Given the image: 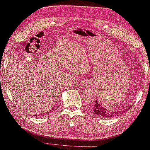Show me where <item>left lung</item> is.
<instances>
[{"label":"left lung","mask_w":150,"mask_h":150,"mask_svg":"<svg viewBox=\"0 0 150 150\" xmlns=\"http://www.w3.org/2000/svg\"><path fill=\"white\" fill-rule=\"evenodd\" d=\"M130 108H132V105L129 106L128 109H130ZM128 109L123 110L121 111H110L109 110L106 109L105 108L103 107L98 100H96L95 104L93 105V111L95 112V115H97L99 117H101V118H112V117L117 116V115L122 114L123 112H124L125 111L127 110Z\"/></svg>","instance_id":"8db88e82"}]
</instances>
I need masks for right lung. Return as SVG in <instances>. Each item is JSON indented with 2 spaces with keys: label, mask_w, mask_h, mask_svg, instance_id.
<instances>
[{
  "label": "right lung",
  "mask_w": 150,
  "mask_h": 150,
  "mask_svg": "<svg viewBox=\"0 0 150 150\" xmlns=\"http://www.w3.org/2000/svg\"><path fill=\"white\" fill-rule=\"evenodd\" d=\"M49 112H45V113L44 114H43V115H47V114H49ZM40 115H41V114H40ZM38 116H39V115H38Z\"/></svg>",
  "instance_id": "obj_1"
}]
</instances>
